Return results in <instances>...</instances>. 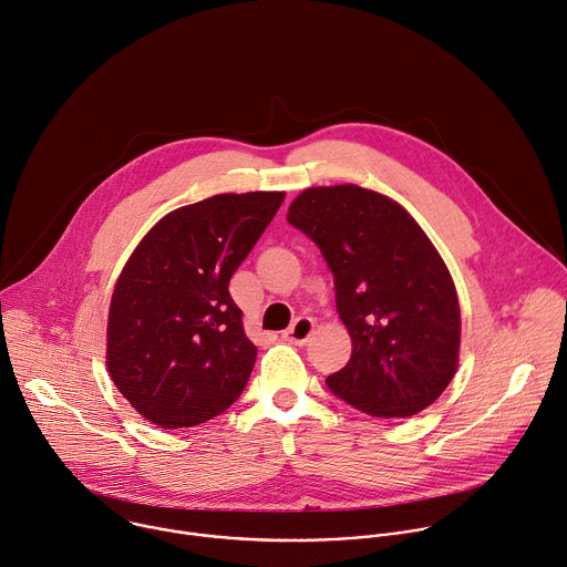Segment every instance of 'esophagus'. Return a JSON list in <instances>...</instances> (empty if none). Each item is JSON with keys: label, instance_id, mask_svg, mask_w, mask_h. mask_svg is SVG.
Returning a JSON list of instances; mask_svg holds the SVG:
<instances>
[{"label": "esophagus", "instance_id": "34e87169", "mask_svg": "<svg viewBox=\"0 0 567 567\" xmlns=\"http://www.w3.org/2000/svg\"><path fill=\"white\" fill-rule=\"evenodd\" d=\"M312 330H315V319H312V317L301 315V317H297V319H295V323L284 332V337L288 339L290 344L303 347V344L308 342V339H310Z\"/></svg>", "mask_w": 567, "mask_h": 567}]
</instances>
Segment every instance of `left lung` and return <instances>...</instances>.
I'll return each instance as SVG.
<instances>
[{
  "instance_id": "obj_1",
  "label": "left lung",
  "mask_w": 567,
  "mask_h": 567,
  "mask_svg": "<svg viewBox=\"0 0 567 567\" xmlns=\"http://www.w3.org/2000/svg\"><path fill=\"white\" fill-rule=\"evenodd\" d=\"M288 223L321 250L337 312L353 339L328 389L373 417L433 404L458 367L461 306L437 250L395 200L358 187L301 192Z\"/></svg>"
}]
</instances>
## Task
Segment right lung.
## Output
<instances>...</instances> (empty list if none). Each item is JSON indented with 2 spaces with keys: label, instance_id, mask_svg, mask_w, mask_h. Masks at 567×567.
Segmentation results:
<instances>
[{
  "label": "right lung",
  "instance_id": "add662e5",
  "mask_svg": "<svg viewBox=\"0 0 567 567\" xmlns=\"http://www.w3.org/2000/svg\"><path fill=\"white\" fill-rule=\"evenodd\" d=\"M284 192L218 194L161 218L113 288L106 367L127 402L161 429L196 426L244 393L257 347L230 279Z\"/></svg>",
  "mask_w": 567,
  "mask_h": 567
}]
</instances>
